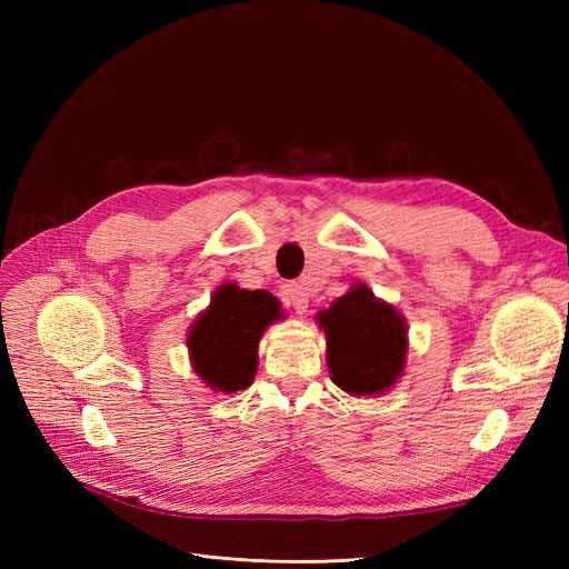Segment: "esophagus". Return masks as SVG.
Wrapping results in <instances>:
<instances>
[{
  "label": "esophagus",
  "instance_id": "1",
  "mask_svg": "<svg viewBox=\"0 0 569 569\" xmlns=\"http://www.w3.org/2000/svg\"><path fill=\"white\" fill-rule=\"evenodd\" d=\"M282 297H284V301H287L291 308H295V311H297L299 316H303V313L308 311V295H306V289H303L301 284H297V282L284 284Z\"/></svg>",
  "mask_w": 569,
  "mask_h": 569
}]
</instances>
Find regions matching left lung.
<instances>
[{
	"label": "left lung",
	"instance_id": "left-lung-1",
	"mask_svg": "<svg viewBox=\"0 0 569 569\" xmlns=\"http://www.w3.org/2000/svg\"><path fill=\"white\" fill-rule=\"evenodd\" d=\"M327 341V370L351 396H382L406 370L408 325L399 308L377 299L366 282L316 316Z\"/></svg>",
	"mask_w": 569,
	"mask_h": 569
}]
</instances>
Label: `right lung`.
Returning a JSON list of instances; mask_svg holds the SVG:
<instances>
[{
    "label": "right lung",
    "instance_id": "1",
    "mask_svg": "<svg viewBox=\"0 0 569 569\" xmlns=\"http://www.w3.org/2000/svg\"><path fill=\"white\" fill-rule=\"evenodd\" d=\"M278 318L280 301L270 291L220 284L187 332L189 363L199 380L216 393L247 389L258 368V341Z\"/></svg>",
    "mask_w": 569,
    "mask_h": 569
}]
</instances>
